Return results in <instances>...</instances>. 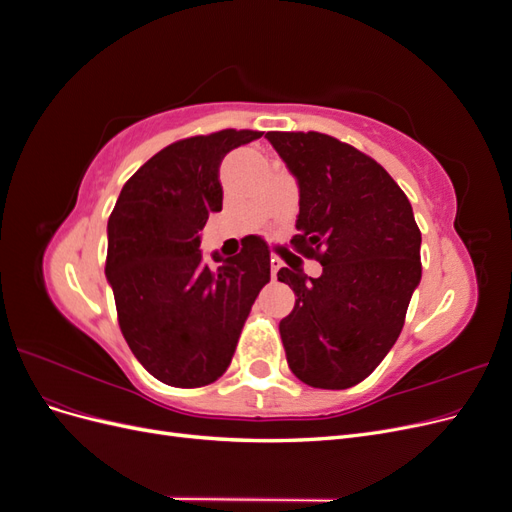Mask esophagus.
<instances>
[{
    "label": "esophagus",
    "mask_w": 512,
    "mask_h": 512,
    "mask_svg": "<svg viewBox=\"0 0 512 512\" xmlns=\"http://www.w3.org/2000/svg\"><path fill=\"white\" fill-rule=\"evenodd\" d=\"M280 269H282V260L277 258V256H273V258H271V275L275 277L277 271H280Z\"/></svg>",
    "instance_id": "34e87169"
}]
</instances>
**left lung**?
I'll list each match as a JSON object with an SVG mask.
<instances>
[{
    "instance_id": "obj_1",
    "label": "left lung",
    "mask_w": 512,
    "mask_h": 512,
    "mask_svg": "<svg viewBox=\"0 0 512 512\" xmlns=\"http://www.w3.org/2000/svg\"><path fill=\"white\" fill-rule=\"evenodd\" d=\"M299 183L294 252L316 258L307 277L299 256L277 280L294 290L280 322L292 374L314 389H350L384 359L404 329L421 282V230L408 196L359 149L320 132H267Z\"/></svg>"
}]
</instances>
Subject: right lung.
Segmentation results:
<instances>
[{"instance_id": "right-lung-1", "label": "right lung", "mask_w": 512, "mask_h": 512, "mask_svg": "<svg viewBox=\"0 0 512 512\" xmlns=\"http://www.w3.org/2000/svg\"><path fill=\"white\" fill-rule=\"evenodd\" d=\"M222 130L183 138L147 160L123 185L108 218L106 280L123 337L153 378L196 389L228 369L243 324L269 280V247L247 237L243 250L211 267L200 230L222 211L220 164L260 138Z\"/></svg>"}]
</instances>
